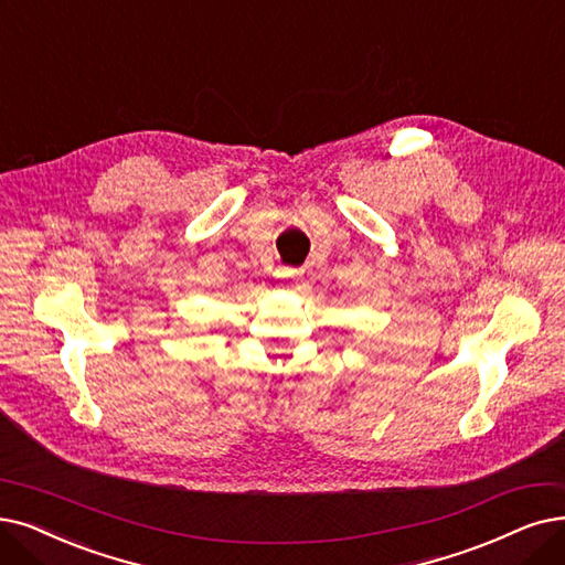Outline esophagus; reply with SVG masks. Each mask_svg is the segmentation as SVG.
Returning <instances> with one entry per match:
<instances>
[{"instance_id": "34e87169", "label": "esophagus", "mask_w": 565, "mask_h": 565, "mask_svg": "<svg viewBox=\"0 0 565 565\" xmlns=\"http://www.w3.org/2000/svg\"><path fill=\"white\" fill-rule=\"evenodd\" d=\"M276 276L280 278V280H295V278H299L301 276V270H297V268H287V266H280L278 270H276Z\"/></svg>"}]
</instances>
